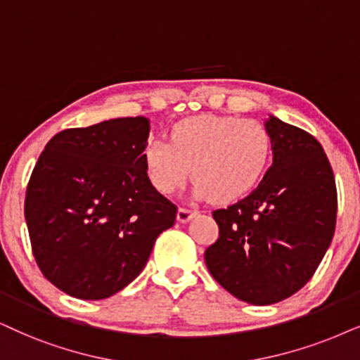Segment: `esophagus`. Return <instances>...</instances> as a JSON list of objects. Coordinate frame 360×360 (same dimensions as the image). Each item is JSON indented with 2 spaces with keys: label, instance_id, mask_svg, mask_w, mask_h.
Masks as SVG:
<instances>
[{
  "label": "esophagus",
  "instance_id": "esophagus-1",
  "mask_svg": "<svg viewBox=\"0 0 360 360\" xmlns=\"http://www.w3.org/2000/svg\"><path fill=\"white\" fill-rule=\"evenodd\" d=\"M198 211H194V209H188V207H179V211H177V221L179 222H188L191 217L195 216Z\"/></svg>",
  "mask_w": 360,
  "mask_h": 360
}]
</instances>
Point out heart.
<instances>
[{"label": "heart", "instance_id": "obj_1", "mask_svg": "<svg viewBox=\"0 0 360 360\" xmlns=\"http://www.w3.org/2000/svg\"><path fill=\"white\" fill-rule=\"evenodd\" d=\"M272 138L257 120L238 116H198L179 121L169 143L149 139L143 162L149 183L161 194H172L186 183L193 167L194 195L227 202L243 198L269 166Z\"/></svg>", "mask_w": 360, "mask_h": 360}]
</instances>
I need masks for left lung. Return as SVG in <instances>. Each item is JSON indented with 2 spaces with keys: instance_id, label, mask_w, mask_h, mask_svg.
<instances>
[{
  "instance_id": "obj_1",
  "label": "left lung",
  "mask_w": 360,
  "mask_h": 360,
  "mask_svg": "<svg viewBox=\"0 0 360 360\" xmlns=\"http://www.w3.org/2000/svg\"><path fill=\"white\" fill-rule=\"evenodd\" d=\"M272 166L248 198L212 212L219 238L204 252L211 276L240 301L269 306L307 284L335 229L338 189L321 143L271 116Z\"/></svg>"
}]
</instances>
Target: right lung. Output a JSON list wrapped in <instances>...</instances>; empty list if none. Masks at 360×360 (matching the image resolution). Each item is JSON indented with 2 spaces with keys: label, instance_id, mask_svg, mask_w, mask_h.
Masks as SVG:
<instances>
[{
  "label": "right lung",
  "instance_id": "1",
  "mask_svg": "<svg viewBox=\"0 0 360 360\" xmlns=\"http://www.w3.org/2000/svg\"><path fill=\"white\" fill-rule=\"evenodd\" d=\"M149 120L117 117L58 133L30 177L25 199L31 249L63 292L98 301L146 266L177 207L149 183L143 162Z\"/></svg>",
  "mask_w": 360,
  "mask_h": 360
}]
</instances>
